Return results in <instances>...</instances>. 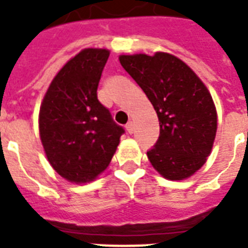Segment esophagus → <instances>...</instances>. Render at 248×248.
<instances>
[{
	"instance_id": "1",
	"label": "esophagus",
	"mask_w": 248,
	"mask_h": 248,
	"mask_svg": "<svg viewBox=\"0 0 248 248\" xmlns=\"http://www.w3.org/2000/svg\"><path fill=\"white\" fill-rule=\"evenodd\" d=\"M126 130H127L128 134H132V132H134V124H132V122H128V124H126Z\"/></svg>"
}]
</instances>
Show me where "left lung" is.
I'll return each mask as SVG.
<instances>
[{
  "label": "left lung",
  "mask_w": 248,
  "mask_h": 248,
  "mask_svg": "<svg viewBox=\"0 0 248 248\" xmlns=\"http://www.w3.org/2000/svg\"><path fill=\"white\" fill-rule=\"evenodd\" d=\"M121 65L141 87L159 121V136L147 152L163 177L183 180L211 153L217 118L212 97L190 68L166 52L120 56Z\"/></svg>",
  "instance_id": "left-lung-1"
}]
</instances>
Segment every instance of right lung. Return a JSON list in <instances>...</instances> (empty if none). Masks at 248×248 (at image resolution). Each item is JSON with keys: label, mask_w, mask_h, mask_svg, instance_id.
Returning <instances> with one entry per match:
<instances>
[{"label": "right lung", "mask_w": 248, "mask_h": 248, "mask_svg": "<svg viewBox=\"0 0 248 248\" xmlns=\"http://www.w3.org/2000/svg\"><path fill=\"white\" fill-rule=\"evenodd\" d=\"M108 50L85 48L52 79L40 109V135L56 172L86 183L108 167L124 128L97 99Z\"/></svg>", "instance_id": "right-lung-1"}]
</instances>
